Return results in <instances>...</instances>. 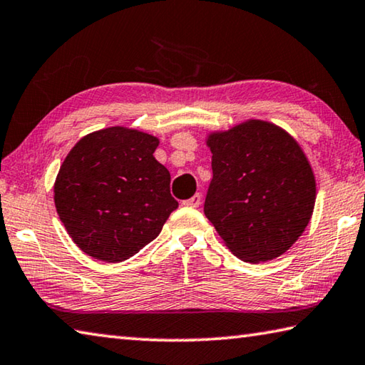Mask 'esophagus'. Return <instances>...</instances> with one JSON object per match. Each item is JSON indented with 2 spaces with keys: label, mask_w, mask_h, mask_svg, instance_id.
<instances>
[{
  "label": "esophagus",
  "mask_w": 365,
  "mask_h": 365,
  "mask_svg": "<svg viewBox=\"0 0 365 365\" xmlns=\"http://www.w3.org/2000/svg\"><path fill=\"white\" fill-rule=\"evenodd\" d=\"M183 205L190 206V207H200L201 206V195L196 193L195 196H191L190 200H185Z\"/></svg>",
  "instance_id": "obj_1"
}]
</instances>
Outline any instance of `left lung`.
<instances>
[{
  "label": "left lung",
  "mask_w": 365,
  "mask_h": 365,
  "mask_svg": "<svg viewBox=\"0 0 365 365\" xmlns=\"http://www.w3.org/2000/svg\"><path fill=\"white\" fill-rule=\"evenodd\" d=\"M212 180L205 214L245 262H265L294 245L316 205V177L292 135L250 119L207 135Z\"/></svg>",
  "instance_id": "obj_1"
}]
</instances>
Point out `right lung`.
I'll return each mask as SVG.
<instances>
[{
	"label": "right lung",
	"mask_w": 365,
	"mask_h": 365,
	"mask_svg": "<svg viewBox=\"0 0 365 365\" xmlns=\"http://www.w3.org/2000/svg\"><path fill=\"white\" fill-rule=\"evenodd\" d=\"M158 145L150 133L115 125L85 135L66 156L54 205L85 255L125 261L158 237L178 207L169 170L153 156Z\"/></svg>",
	"instance_id": "right-lung-1"
}]
</instances>
